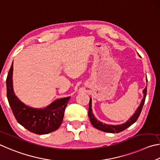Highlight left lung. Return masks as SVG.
Returning <instances> with one entry per match:
<instances>
[{
  "label": "left lung",
  "mask_w": 160,
  "mask_h": 160,
  "mask_svg": "<svg viewBox=\"0 0 160 160\" xmlns=\"http://www.w3.org/2000/svg\"><path fill=\"white\" fill-rule=\"evenodd\" d=\"M143 93H144L143 98H142L141 105H140L138 109H137L135 114H134L127 122L121 125H109L106 124H102V123L100 122V121H98V120L95 118L92 112L91 99H90V102H89V108H88V117L89 118H90V121L91 122L92 125H93L95 128H98V129L105 131V132H108V133H119L121 132V131L125 130L126 128H127L128 127H129L131 125H132L133 123H135L136 122V120L138 119L140 114H141V110L145 103V97H146L147 86L143 90Z\"/></svg>",
  "instance_id": "8db88e82"
}]
</instances>
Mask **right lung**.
I'll return each mask as SVG.
<instances>
[{
  "label": "right lung",
  "mask_w": 160,
  "mask_h": 160,
  "mask_svg": "<svg viewBox=\"0 0 160 160\" xmlns=\"http://www.w3.org/2000/svg\"><path fill=\"white\" fill-rule=\"evenodd\" d=\"M12 71L13 62L6 78L7 98L17 121L28 131L36 134H46L57 130L62 122L64 110L70 98L55 100L44 109L28 107L14 93Z\"/></svg>",
  "instance_id": "obj_1"
}]
</instances>
